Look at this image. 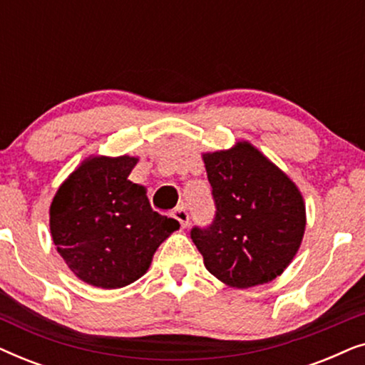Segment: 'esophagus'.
Wrapping results in <instances>:
<instances>
[{"label": "esophagus", "instance_id": "34e87169", "mask_svg": "<svg viewBox=\"0 0 365 365\" xmlns=\"http://www.w3.org/2000/svg\"><path fill=\"white\" fill-rule=\"evenodd\" d=\"M173 217L176 219L179 224H181V227H186L187 224H189V212H187V209L184 207V206H179V207L174 209Z\"/></svg>", "mask_w": 365, "mask_h": 365}]
</instances>
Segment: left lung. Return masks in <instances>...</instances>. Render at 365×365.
<instances>
[{"mask_svg": "<svg viewBox=\"0 0 365 365\" xmlns=\"http://www.w3.org/2000/svg\"><path fill=\"white\" fill-rule=\"evenodd\" d=\"M216 216L194 226L204 266L227 286L276 279L301 246L306 206L291 179L249 143L204 154Z\"/></svg>", "mask_w": 365, "mask_h": 365, "instance_id": "left-lung-1", "label": "left lung"}]
</instances>
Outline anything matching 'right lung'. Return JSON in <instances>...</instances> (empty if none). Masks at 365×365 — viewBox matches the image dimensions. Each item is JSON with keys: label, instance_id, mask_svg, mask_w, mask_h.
I'll list each match as a JSON object with an SVG mask.
<instances>
[{"label": "right lung", "instance_id": "right-lung-1", "mask_svg": "<svg viewBox=\"0 0 365 365\" xmlns=\"http://www.w3.org/2000/svg\"><path fill=\"white\" fill-rule=\"evenodd\" d=\"M138 158L94 156L58 189L49 209L53 242L68 267L91 286L118 289L151 266L176 219L153 211L146 189L128 179Z\"/></svg>", "mask_w": 365, "mask_h": 365}]
</instances>
